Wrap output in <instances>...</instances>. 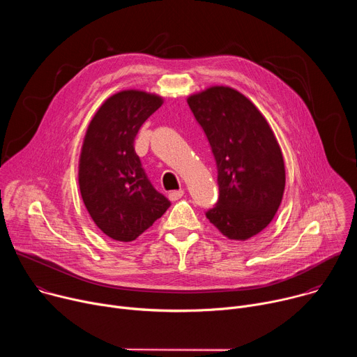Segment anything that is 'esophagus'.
<instances>
[{
    "label": "esophagus",
    "mask_w": 357,
    "mask_h": 357,
    "mask_svg": "<svg viewBox=\"0 0 357 357\" xmlns=\"http://www.w3.org/2000/svg\"><path fill=\"white\" fill-rule=\"evenodd\" d=\"M183 190L182 189H179V190H172V192H169L168 193V197H169V200H172V202H175V200H178V199H181L182 196H183Z\"/></svg>",
    "instance_id": "1"
}]
</instances>
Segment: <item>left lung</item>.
Instances as JSON below:
<instances>
[{"mask_svg": "<svg viewBox=\"0 0 357 357\" xmlns=\"http://www.w3.org/2000/svg\"><path fill=\"white\" fill-rule=\"evenodd\" d=\"M186 100L218 165L219 202L206 218L227 238L248 240L271 223L281 205V146L256 105L233 87L211 86Z\"/></svg>", "mask_w": 357, "mask_h": 357, "instance_id": "obj_1", "label": "left lung"}]
</instances>
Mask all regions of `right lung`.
I'll return each mask as SVG.
<instances>
[{
  "label": "right lung",
  "mask_w": 357,
  "mask_h": 357,
  "mask_svg": "<svg viewBox=\"0 0 357 357\" xmlns=\"http://www.w3.org/2000/svg\"><path fill=\"white\" fill-rule=\"evenodd\" d=\"M164 98L128 89L105 100L86 130L79 157V188L94 225L117 241H132L154 225L171 202L146 178L134 139Z\"/></svg>",
  "instance_id": "1"
}]
</instances>
